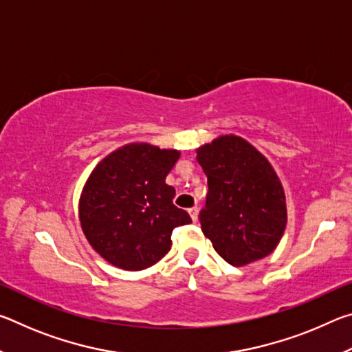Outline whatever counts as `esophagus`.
<instances>
[{"label":"esophagus","mask_w":352,"mask_h":352,"mask_svg":"<svg viewBox=\"0 0 352 352\" xmlns=\"http://www.w3.org/2000/svg\"><path fill=\"white\" fill-rule=\"evenodd\" d=\"M188 212H189L190 219H192V222H197V219H199V208H197V206H194V208H189Z\"/></svg>","instance_id":"34e87169"}]
</instances>
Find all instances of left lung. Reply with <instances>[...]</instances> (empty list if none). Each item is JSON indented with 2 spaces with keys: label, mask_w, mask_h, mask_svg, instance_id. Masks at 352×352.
I'll return each mask as SVG.
<instances>
[{
  "label": "left lung",
  "mask_w": 352,
  "mask_h": 352,
  "mask_svg": "<svg viewBox=\"0 0 352 352\" xmlns=\"http://www.w3.org/2000/svg\"><path fill=\"white\" fill-rule=\"evenodd\" d=\"M208 177L204 234L228 264L242 267L278 247L287 223L281 180L258 148L236 135H222L197 148Z\"/></svg>",
  "instance_id": "left-lung-1"
}]
</instances>
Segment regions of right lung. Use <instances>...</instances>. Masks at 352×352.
Here are the masks:
<instances>
[{
    "label": "right lung",
    "mask_w": 352,
    "mask_h": 352,
    "mask_svg": "<svg viewBox=\"0 0 352 352\" xmlns=\"http://www.w3.org/2000/svg\"><path fill=\"white\" fill-rule=\"evenodd\" d=\"M180 158L175 148L130 142L99 162L79 199L83 234L96 253L118 269L138 272L164 258L177 226L189 214L172 204L166 177Z\"/></svg>",
    "instance_id": "1"
}]
</instances>
